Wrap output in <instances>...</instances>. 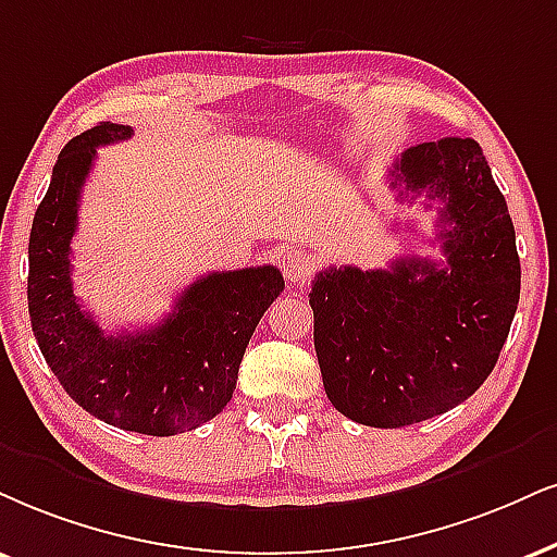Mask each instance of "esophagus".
<instances>
[{"label": "esophagus", "mask_w": 557, "mask_h": 557, "mask_svg": "<svg viewBox=\"0 0 557 557\" xmlns=\"http://www.w3.org/2000/svg\"><path fill=\"white\" fill-rule=\"evenodd\" d=\"M281 268H284L286 281H292L294 286H305V281L312 271V260L301 250H286L284 256H281Z\"/></svg>", "instance_id": "obj_1"}]
</instances>
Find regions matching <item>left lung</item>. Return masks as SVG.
Masks as SVG:
<instances>
[{
    "label": "left lung",
    "mask_w": 557,
    "mask_h": 557,
    "mask_svg": "<svg viewBox=\"0 0 557 557\" xmlns=\"http://www.w3.org/2000/svg\"><path fill=\"white\" fill-rule=\"evenodd\" d=\"M400 201H442L446 263L397 258L314 276V351L335 410L374 429L442 416L488 380L519 305L517 235L475 139L405 149L389 170Z\"/></svg>",
    "instance_id": "left-lung-1"
}]
</instances>
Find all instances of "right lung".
Here are the masks:
<instances>
[{"label":"right lung","mask_w":557,"mask_h":557,"mask_svg":"<svg viewBox=\"0 0 557 557\" xmlns=\"http://www.w3.org/2000/svg\"><path fill=\"white\" fill-rule=\"evenodd\" d=\"M134 128L102 121L74 136L53 164L27 245V312L51 372L89 416L123 431L173 436L211 421L232 400L250 335L284 292L278 268L219 271L194 281L162 325L106 335L72 286L79 194L98 147Z\"/></svg>","instance_id":"right-lung-1"}]
</instances>
